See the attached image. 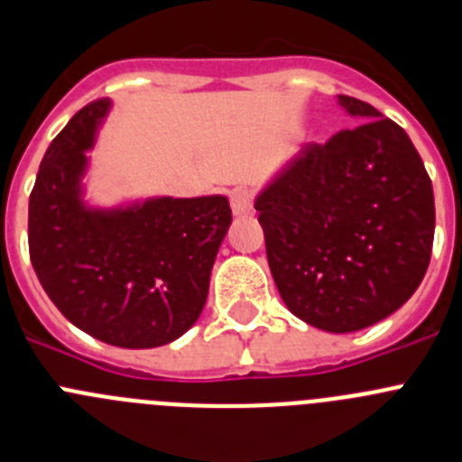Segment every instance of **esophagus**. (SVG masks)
<instances>
[{"instance_id": "obj_1", "label": "esophagus", "mask_w": 462, "mask_h": 462, "mask_svg": "<svg viewBox=\"0 0 462 462\" xmlns=\"http://www.w3.org/2000/svg\"><path fill=\"white\" fill-rule=\"evenodd\" d=\"M230 205H232V214H235V217H245V214H251L253 193L248 191V189H235L230 196Z\"/></svg>"}]
</instances>
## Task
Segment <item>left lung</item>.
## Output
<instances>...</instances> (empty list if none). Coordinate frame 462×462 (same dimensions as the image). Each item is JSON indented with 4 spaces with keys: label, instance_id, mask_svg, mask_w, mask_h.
<instances>
[{
    "label": "left lung",
    "instance_id": "obj_1",
    "mask_svg": "<svg viewBox=\"0 0 462 462\" xmlns=\"http://www.w3.org/2000/svg\"><path fill=\"white\" fill-rule=\"evenodd\" d=\"M337 100L360 125L310 143L255 209L284 305L314 328L353 333L415 294L430 262L435 202L411 136L367 102Z\"/></svg>",
    "mask_w": 462,
    "mask_h": 462
}]
</instances>
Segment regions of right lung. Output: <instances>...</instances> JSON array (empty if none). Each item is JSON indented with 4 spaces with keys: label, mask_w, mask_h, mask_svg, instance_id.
Returning <instances> with one entry per match:
<instances>
[{
    "label": "right lung",
    "mask_w": 462,
    "mask_h": 462,
    "mask_svg": "<svg viewBox=\"0 0 462 462\" xmlns=\"http://www.w3.org/2000/svg\"><path fill=\"white\" fill-rule=\"evenodd\" d=\"M109 106L86 105L47 148L29 196V255L77 328L111 346H163L200 317L232 211L226 196L86 207V150Z\"/></svg>",
    "instance_id": "add662e5"
}]
</instances>
